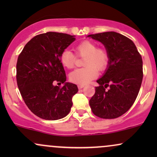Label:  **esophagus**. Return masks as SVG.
I'll list each match as a JSON object with an SVG mask.
<instances>
[{"label": "esophagus", "instance_id": "1", "mask_svg": "<svg viewBox=\"0 0 157 157\" xmlns=\"http://www.w3.org/2000/svg\"><path fill=\"white\" fill-rule=\"evenodd\" d=\"M77 87H78L79 89H82V88H84L85 86L84 85H78V86H77Z\"/></svg>", "mask_w": 157, "mask_h": 157}]
</instances>
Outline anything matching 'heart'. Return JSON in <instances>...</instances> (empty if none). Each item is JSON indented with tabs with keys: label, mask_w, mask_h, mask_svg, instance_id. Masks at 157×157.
I'll return each mask as SVG.
<instances>
[{
	"label": "heart",
	"mask_w": 157,
	"mask_h": 157,
	"mask_svg": "<svg viewBox=\"0 0 157 157\" xmlns=\"http://www.w3.org/2000/svg\"><path fill=\"white\" fill-rule=\"evenodd\" d=\"M77 55L84 57L82 66L85 67L75 70L69 74L71 82L78 85H86L97 76V70H105L109 63V55L103 48H98L94 43L84 40L75 47ZM60 60L63 67L72 68L75 66V56L69 50L66 49L61 53Z\"/></svg>",
	"instance_id": "b5f03b06"
}]
</instances>
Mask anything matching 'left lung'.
I'll list each match as a JSON object with an SVG mask.
<instances>
[{
    "label": "left lung",
    "instance_id": "left-lung-1",
    "mask_svg": "<svg viewBox=\"0 0 157 157\" xmlns=\"http://www.w3.org/2000/svg\"><path fill=\"white\" fill-rule=\"evenodd\" d=\"M105 46L109 63L100 85L89 100L94 114L102 119H114L128 111L141 87L142 59L131 40L115 32L87 36ZM109 87V90H105Z\"/></svg>",
    "mask_w": 157,
    "mask_h": 157
}]
</instances>
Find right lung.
Wrapping results in <instances>:
<instances>
[{"label":"right lung","mask_w":157,"mask_h":157,"mask_svg":"<svg viewBox=\"0 0 157 157\" xmlns=\"http://www.w3.org/2000/svg\"><path fill=\"white\" fill-rule=\"evenodd\" d=\"M75 36L46 32L30 40L17 58V83L23 100L38 117L57 120L65 117L72 106L77 85L66 82L60 57L75 40ZM64 84L62 88L53 82Z\"/></svg>","instance_id":"1"}]
</instances>
